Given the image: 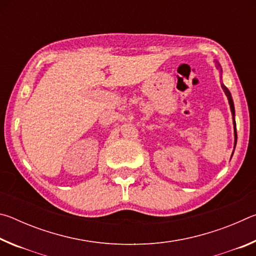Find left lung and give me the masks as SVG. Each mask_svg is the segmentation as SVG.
<instances>
[{"label":"left lung","instance_id":"1","mask_svg":"<svg viewBox=\"0 0 256 256\" xmlns=\"http://www.w3.org/2000/svg\"><path fill=\"white\" fill-rule=\"evenodd\" d=\"M214 62H216V68H218V70L220 71V79H222V82H220V84H222V90H224V92L226 94V96H227V98H228V102H229V106H230V110H232V114L234 136H235V141H234V150H235L236 144H237V132H236V120H235V107H234V102H232V97L230 92H229V90L227 89V86L222 84V66H220V64H219L218 60H214ZM232 154H234V151H232Z\"/></svg>","mask_w":256,"mask_h":256}]
</instances>
